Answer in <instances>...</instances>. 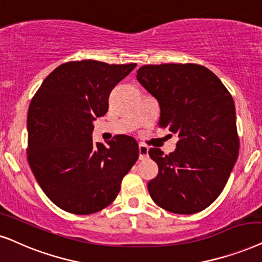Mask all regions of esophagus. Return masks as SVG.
Here are the masks:
<instances>
[{
  "label": "esophagus",
  "mask_w": 262,
  "mask_h": 262,
  "mask_svg": "<svg viewBox=\"0 0 262 262\" xmlns=\"http://www.w3.org/2000/svg\"><path fill=\"white\" fill-rule=\"evenodd\" d=\"M148 147H145L144 144L138 145V151H139V160H144L148 158Z\"/></svg>",
  "instance_id": "obj_1"
}]
</instances>
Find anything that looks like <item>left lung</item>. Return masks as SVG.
Masks as SVG:
<instances>
[{"instance_id": "1", "label": "left lung", "mask_w": 262, "mask_h": 262, "mask_svg": "<svg viewBox=\"0 0 262 262\" xmlns=\"http://www.w3.org/2000/svg\"><path fill=\"white\" fill-rule=\"evenodd\" d=\"M137 80L160 104L159 126L179 137L168 155L149 149L159 166L148 183L152 201L177 214L201 212L222 193L238 158L232 96L212 71L196 63L144 64Z\"/></svg>"}]
</instances>
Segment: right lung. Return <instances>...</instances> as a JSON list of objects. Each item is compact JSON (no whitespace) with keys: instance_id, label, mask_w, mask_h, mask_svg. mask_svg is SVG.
Wrapping results in <instances>:
<instances>
[{"instance_id":"1","label":"right lung","mask_w":262,"mask_h":262,"mask_svg":"<svg viewBox=\"0 0 262 262\" xmlns=\"http://www.w3.org/2000/svg\"><path fill=\"white\" fill-rule=\"evenodd\" d=\"M136 63L95 60L60 64L33 96L27 113V160L37 182L61 209L93 214L106 208L138 159L128 136L93 142V121L108 111L111 91Z\"/></svg>"}]
</instances>
